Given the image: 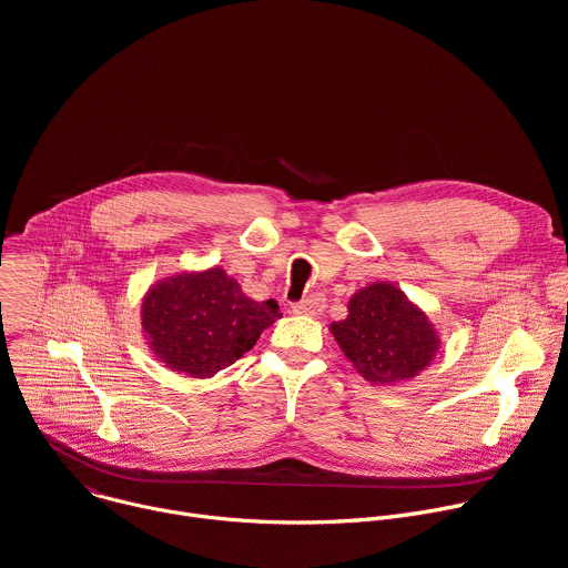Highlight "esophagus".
I'll return each mask as SVG.
<instances>
[{
	"mask_svg": "<svg viewBox=\"0 0 568 568\" xmlns=\"http://www.w3.org/2000/svg\"><path fill=\"white\" fill-rule=\"evenodd\" d=\"M323 307H326V298H323V294H310L301 303H296L292 312L294 314H305V316H316Z\"/></svg>",
	"mask_w": 568,
	"mask_h": 568,
	"instance_id": "esophagus-1",
	"label": "esophagus"
}]
</instances>
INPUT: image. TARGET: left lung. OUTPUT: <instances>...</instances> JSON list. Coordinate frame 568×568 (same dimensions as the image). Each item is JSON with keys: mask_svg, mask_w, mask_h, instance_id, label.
I'll return each instance as SVG.
<instances>
[{"mask_svg": "<svg viewBox=\"0 0 568 568\" xmlns=\"http://www.w3.org/2000/svg\"><path fill=\"white\" fill-rule=\"evenodd\" d=\"M331 333L355 371L375 386L414 379L440 348L425 310L386 281L357 290L348 301V316L333 321Z\"/></svg>", "mask_w": 568, "mask_h": 568, "instance_id": "8db88e82", "label": "left lung"}]
</instances>
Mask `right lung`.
<instances>
[{
  "label": "right lung",
  "instance_id": "add662e5",
  "mask_svg": "<svg viewBox=\"0 0 568 568\" xmlns=\"http://www.w3.org/2000/svg\"><path fill=\"white\" fill-rule=\"evenodd\" d=\"M278 316L274 298H250L217 265L161 278L141 298V328L152 355L197 379L252 351Z\"/></svg>",
  "mask_w": 568,
  "mask_h": 568
}]
</instances>
